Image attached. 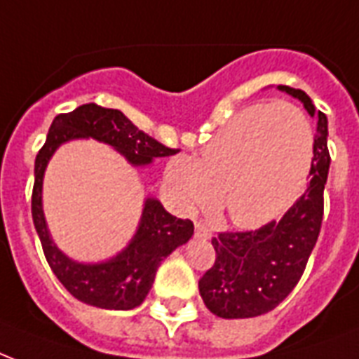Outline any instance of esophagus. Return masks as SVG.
Masks as SVG:
<instances>
[{"mask_svg": "<svg viewBox=\"0 0 359 359\" xmlns=\"http://www.w3.org/2000/svg\"><path fill=\"white\" fill-rule=\"evenodd\" d=\"M194 236H196V238H200V240H210L211 230L208 229L204 223H196L194 224Z\"/></svg>", "mask_w": 359, "mask_h": 359, "instance_id": "34e87169", "label": "esophagus"}]
</instances>
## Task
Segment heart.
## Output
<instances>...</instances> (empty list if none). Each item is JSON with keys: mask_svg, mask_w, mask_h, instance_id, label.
<instances>
[{"mask_svg": "<svg viewBox=\"0 0 359 359\" xmlns=\"http://www.w3.org/2000/svg\"><path fill=\"white\" fill-rule=\"evenodd\" d=\"M313 129L296 104L275 101L241 110L213 136L200 159L172 157L165 176L183 210L223 196L229 217L252 229L296 202L313 163Z\"/></svg>", "mask_w": 359, "mask_h": 359, "instance_id": "heart-1", "label": "heart"}]
</instances>
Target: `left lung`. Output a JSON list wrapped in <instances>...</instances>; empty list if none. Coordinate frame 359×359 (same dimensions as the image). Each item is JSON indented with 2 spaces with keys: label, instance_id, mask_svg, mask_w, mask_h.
<instances>
[{
  "label": "left lung",
  "instance_id": "8db88e82",
  "mask_svg": "<svg viewBox=\"0 0 359 359\" xmlns=\"http://www.w3.org/2000/svg\"><path fill=\"white\" fill-rule=\"evenodd\" d=\"M277 90L304 102L316 121L309 185L280 221L251 232H221L211 240L217 258L198 280V290L205 307L221 318H252L275 309L298 285L320 234L330 170L327 118L305 91L290 86Z\"/></svg>",
  "mask_w": 359,
  "mask_h": 359
}]
</instances>
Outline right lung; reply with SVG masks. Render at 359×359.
Here are the masks:
<instances>
[{"instance_id":"1","label":"right lung","mask_w":359,"mask_h":359,"mask_svg":"<svg viewBox=\"0 0 359 359\" xmlns=\"http://www.w3.org/2000/svg\"><path fill=\"white\" fill-rule=\"evenodd\" d=\"M93 138L123 155L130 166L151 165L159 157L176 154L142 133L123 112L82 104L73 112L55 116L46 142L35 159V185L32 196L33 224L43 245L44 257L60 283L74 298L99 309L129 311L146 299L154 286L161 262L180 245L193 238L194 226L189 219H177L157 198L144 200L140 221L127 245L114 257L99 262H80L67 257L52 240L43 210V182L48 161L55 149L71 140Z\"/></svg>"}]
</instances>
